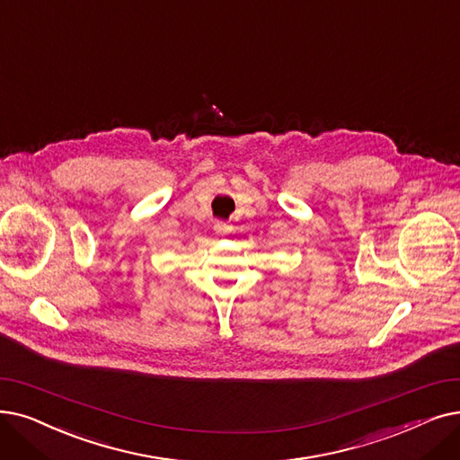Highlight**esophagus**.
<instances>
[{"instance_id": "34e87169", "label": "esophagus", "mask_w": 460, "mask_h": 460, "mask_svg": "<svg viewBox=\"0 0 460 460\" xmlns=\"http://www.w3.org/2000/svg\"><path fill=\"white\" fill-rule=\"evenodd\" d=\"M214 231H216L217 234H227V233L231 231V226H227L226 222H216V224H214Z\"/></svg>"}]
</instances>
